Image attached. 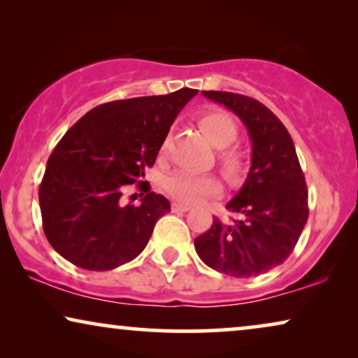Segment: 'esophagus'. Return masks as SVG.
<instances>
[{
  "mask_svg": "<svg viewBox=\"0 0 358 358\" xmlns=\"http://www.w3.org/2000/svg\"><path fill=\"white\" fill-rule=\"evenodd\" d=\"M171 208H173V212H189L190 207L189 205H184V203H179V202H173V205H171Z\"/></svg>",
  "mask_w": 358,
  "mask_h": 358,
  "instance_id": "esophagus-1",
  "label": "esophagus"
}]
</instances>
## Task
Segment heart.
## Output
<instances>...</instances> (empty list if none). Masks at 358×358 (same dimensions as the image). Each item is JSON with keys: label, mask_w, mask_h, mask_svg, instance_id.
I'll list each match as a JSON object with an SVG mask.
<instances>
[{"label": "heart", "mask_w": 358, "mask_h": 358, "mask_svg": "<svg viewBox=\"0 0 358 358\" xmlns=\"http://www.w3.org/2000/svg\"><path fill=\"white\" fill-rule=\"evenodd\" d=\"M199 125L210 143L220 150V166L229 180H238L244 171V156L231 145L238 138V125L223 110H207L200 115ZM164 189L171 197L184 203H195L205 197L220 194L222 184L215 176L176 171L164 179Z\"/></svg>", "instance_id": "obj_1"}]
</instances>
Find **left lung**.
<instances>
[{"label":"left lung","mask_w":358,"mask_h":358,"mask_svg":"<svg viewBox=\"0 0 358 358\" xmlns=\"http://www.w3.org/2000/svg\"><path fill=\"white\" fill-rule=\"evenodd\" d=\"M239 117L251 138V168L227 208L241 213L231 224L213 218L195 238L199 257L213 271L236 278L257 277L290 256L308 220V190L295 145L285 125L252 97L202 91Z\"/></svg>","instance_id":"1"}]
</instances>
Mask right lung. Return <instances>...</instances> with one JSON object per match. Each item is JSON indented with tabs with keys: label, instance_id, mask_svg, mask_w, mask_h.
Returning <instances> with one entry per match:
<instances>
[{
	"label": "right lung",
	"instance_id": "right-lung-1",
	"mask_svg": "<svg viewBox=\"0 0 358 358\" xmlns=\"http://www.w3.org/2000/svg\"><path fill=\"white\" fill-rule=\"evenodd\" d=\"M197 92L182 87L107 102L63 135L38 189L43 233L62 257L86 271H112L143 251L171 203L150 185L138 207L122 203V192L141 182L176 117Z\"/></svg>",
	"mask_w": 358,
	"mask_h": 358
}]
</instances>
